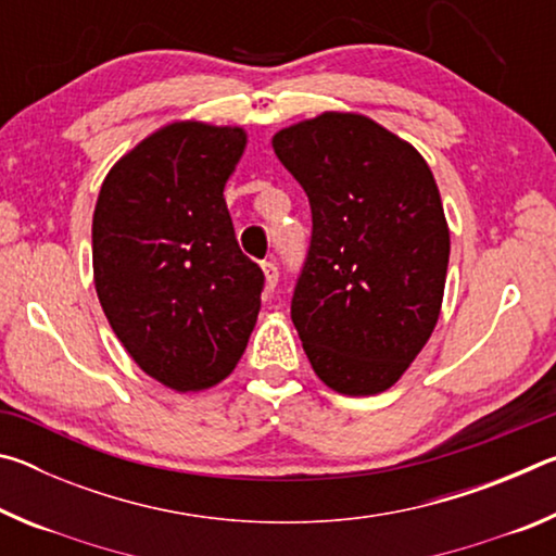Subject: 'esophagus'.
<instances>
[{
  "mask_svg": "<svg viewBox=\"0 0 556 556\" xmlns=\"http://www.w3.org/2000/svg\"><path fill=\"white\" fill-rule=\"evenodd\" d=\"M262 271H265V287L267 291H275L277 281H279V269L275 262H262Z\"/></svg>",
  "mask_w": 556,
  "mask_h": 556,
  "instance_id": "esophagus-1",
  "label": "esophagus"
}]
</instances>
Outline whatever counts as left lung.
I'll list each match as a JSON object with an SVG mask.
<instances>
[{"mask_svg": "<svg viewBox=\"0 0 556 556\" xmlns=\"http://www.w3.org/2000/svg\"><path fill=\"white\" fill-rule=\"evenodd\" d=\"M271 147L312 205V244L291 321L328 388L390 390L441 314L448 225L417 149L357 112H321Z\"/></svg>", "mask_w": 556, "mask_h": 556, "instance_id": "obj_1", "label": "left lung"}]
</instances>
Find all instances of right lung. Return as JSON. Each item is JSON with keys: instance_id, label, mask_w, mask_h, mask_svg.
<instances>
[{"instance_id": "add662e5", "label": "right lung", "mask_w": 556, "mask_h": 556, "mask_svg": "<svg viewBox=\"0 0 556 556\" xmlns=\"http://www.w3.org/2000/svg\"><path fill=\"white\" fill-rule=\"evenodd\" d=\"M242 127L172 122L110 168L92 213V277L112 331L176 392L223 382L257 324L265 275L242 255L223 191Z\"/></svg>"}]
</instances>
